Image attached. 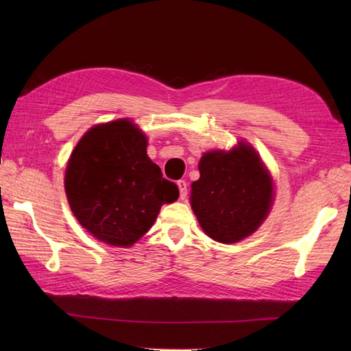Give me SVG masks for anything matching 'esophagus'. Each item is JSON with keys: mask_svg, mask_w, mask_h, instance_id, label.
Here are the masks:
<instances>
[{"mask_svg": "<svg viewBox=\"0 0 351 351\" xmlns=\"http://www.w3.org/2000/svg\"><path fill=\"white\" fill-rule=\"evenodd\" d=\"M178 189H180V197H181V200H184L185 197H187V182L185 181H178Z\"/></svg>", "mask_w": 351, "mask_h": 351, "instance_id": "34e87169", "label": "esophagus"}]
</instances>
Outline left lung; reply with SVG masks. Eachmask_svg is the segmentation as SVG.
I'll use <instances>...</instances> for the list:
<instances>
[{
	"label": "left lung",
	"mask_w": 351,
	"mask_h": 351,
	"mask_svg": "<svg viewBox=\"0 0 351 351\" xmlns=\"http://www.w3.org/2000/svg\"><path fill=\"white\" fill-rule=\"evenodd\" d=\"M190 204L204 232L219 243H237L255 232L270 213L273 181L250 145L211 151L199 161Z\"/></svg>",
	"instance_id": "1"
}]
</instances>
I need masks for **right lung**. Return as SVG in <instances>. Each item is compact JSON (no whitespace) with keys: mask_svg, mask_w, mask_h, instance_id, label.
I'll use <instances>...</instances> for the list:
<instances>
[{"mask_svg":"<svg viewBox=\"0 0 351 351\" xmlns=\"http://www.w3.org/2000/svg\"><path fill=\"white\" fill-rule=\"evenodd\" d=\"M147 140L128 119L96 125L71 154L64 190L80 225L98 240L130 247L180 197L175 182L146 154Z\"/></svg>","mask_w":351,"mask_h":351,"instance_id":"add662e5","label":"right lung"}]
</instances>
